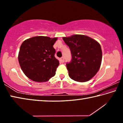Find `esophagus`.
<instances>
[{
  "mask_svg": "<svg viewBox=\"0 0 123 123\" xmlns=\"http://www.w3.org/2000/svg\"><path fill=\"white\" fill-rule=\"evenodd\" d=\"M60 61H61V63H63V62H64V58L63 57H61V59H60Z\"/></svg>",
  "mask_w": 123,
  "mask_h": 123,
  "instance_id": "obj_1",
  "label": "esophagus"
}]
</instances>
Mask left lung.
<instances>
[{"label": "left lung", "mask_w": 123, "mask_h": 123, "mask_svg": "<svg viewBox=\"0 0 123 123\" xmlns=\"http://www.w3.org/2000/svg\"><path fill=\"white\" fill-rule=\"evenodd\" d=\"M62 38L69 47L72 54L71 62L66 64L70 78L80 82L91 80L101 66L100 45L95 39L86 35H73Z\"/></svg>", "instance_id": "left-lung-1"}]
</instances>
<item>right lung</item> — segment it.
<instances>
[{"mask_svg": "<svg viewBox=\"0 0 123 123\" xmlns=\"http://www.w3.org/2000/svg\"><path fill=\"white\" fill-rule=\"evenodd\" d=\"M57 37L35 36L25 40L20 47L18 61L24 74L32 81L46 82L56 74L59 65L53 45Z\"/></svg>", "mask_w": 123, "mask_h": 123, "instance_id": "1", "label": "right lung"}]
</instances>
